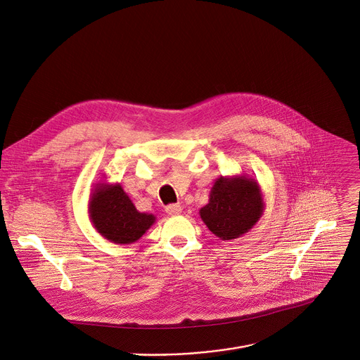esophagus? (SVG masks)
<instances>
[{"instance_id": "34e87169", "label": "esophagus", "mask_w": 360, "mask_h": 360, "mask_svg": "<svg viewBox=\"0 0 360 360\" xmlns=\"http://www.w3.org/2000/svg\"><path fill=\"white\" fill-rule=\"evenodd\" d=\"M165 210H167V212H168L169 215H179V214L182 212V205H179V204H171V205H168Z\"/></svg>"}]
</instances>
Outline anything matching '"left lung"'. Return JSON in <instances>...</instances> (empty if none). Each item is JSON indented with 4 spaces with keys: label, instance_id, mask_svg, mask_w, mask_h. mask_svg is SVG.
Wrapping results in <instances>:
<instances>
[{
    "label": "left lung",
    "instance_id": "8db88e82",
    "mask_svg": "<svg viewBox=\"0 0 360 360\" xmlns=\"http://www.w3.org/2000/svg\"><path fill=\"white\" fill-rule=\"evenodd\" d=\"M263 192L248 175L218 178L210 192V201L200 210L208 230L222 241L247 234L264 212Z\"/></svg>",
    "mask_w": 360,
    "mask_h": 360
}]
</instances>
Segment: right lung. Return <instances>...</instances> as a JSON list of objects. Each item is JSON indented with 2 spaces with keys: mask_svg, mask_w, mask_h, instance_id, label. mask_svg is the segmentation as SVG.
<instances>
[{
  "mask_svg": "<svg viewBox=\"0 0 360 360\" xmlns=\"http://www.w3.org/2000/svg\"><path fill=\"white\" fill-rule=\"evenodd\" d=\"M89 218L97 233L119 245L136 243L156 221L153 214L136 210L120 184L102 181L90 195Z\"/></svg>",
  "mask_w": 360,
  "mask_h": 360,
  "instance_id": "add662e5",
  "label": "right lung"
}]
</instances>
